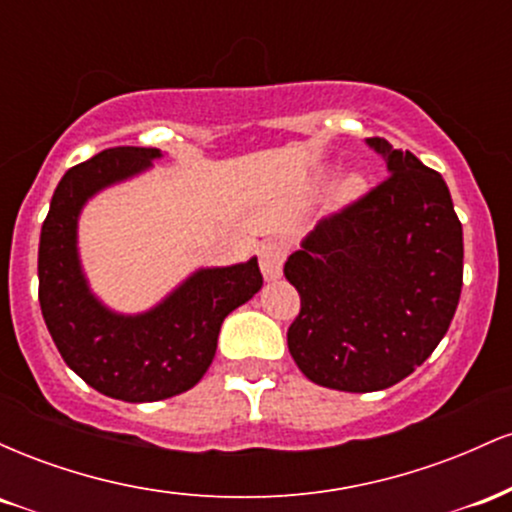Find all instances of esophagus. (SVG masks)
<instances>
[{
	"instance_id": "1",
	"label": "esophagus",
	"mask_w": 512,
	"mask_h": 512,
	"mask_svg": "<svg viewBox=\"0 0 512 512\" xmlns=\"http://www.w3.org/2000/svg\"><path fill=\"white\" fill-rule=\"evenodd\" d=\"M289 250H286L284 243L279 240H267V243L260 248V269L267 281H276L284 272V262Z\"/></svg>"
}]
</instances>
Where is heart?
<instances>
[{"instance_id": "b5f03b06", "label": "heart", "mask_w": 512, "mask_h": 512, "mask_svg": "<svg viewBox=\"0 0 512 512\" xmlns=\"http://www.w3.org/2000/svg\"><path fill=\"white\" fill-rule=\"evenodd\" d=\"M358 185H361V180H358V175H344V178L339 180L337 190H339V195L351 197V195H356Z\"/></svg>"}]
</instances>
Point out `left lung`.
<instances>
[{"label": "left lung", "mask_w": 512, "mask_h": 512, "mask_svg": "<svg viewBox=\"0 0 512 512\" xmlns=\"http://www.w3.org/2000/svg\"><path fill=\"white\" fill-rule=\"evenodd\" d=\"M387 180L322 219L284 264L301 293L289 351L315 385L378 392L414 373L448 332L462 291V223L443 175L366 139Z\"/></svg>", "instance_id": "8db88e82"}]
</instances>
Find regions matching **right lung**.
I'll return each instance as SVG.
<instances>
[{"instance_id": "obj_1", "label": "right lung", "mask_w": 512, "mask_h": 512, "mask_svg": "<svg viewBox=\"0 0 512 512\" xmlns=\"http://www.w3.org/2000/svg\"><path fill=\"white\" fill-rule=\"evenodd\" d=\"M161 156L158 149L115 146L69 168L40 231L38 301L52 342L81 380L122 402H158L195 387L214 361L221 322L262 289L252 257L197 269L146 313L122 315L98 301L76 245L81 209Z\"/></svg>"}]
</instances>
